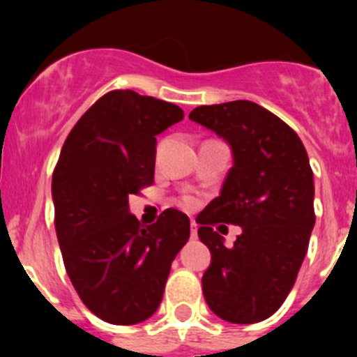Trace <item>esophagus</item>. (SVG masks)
Listing matches in <instances>:
<instances>
[{
  "mask_svg": "<svg viewBox=\"0 0 357 357\" xmlns=\"http://www.w3.org/2000/svg\"><path fill=\"white\" fill-rule=\"evenodd\" d=\"M191 238H193V239L198 238V227H197V223H195V222H191Z\"/></svg>",
  "mask_w": 357,
  "mask_h": 357,
  "instance_id": "34e87169",
  "label": "esophagus"
}]
</instances>
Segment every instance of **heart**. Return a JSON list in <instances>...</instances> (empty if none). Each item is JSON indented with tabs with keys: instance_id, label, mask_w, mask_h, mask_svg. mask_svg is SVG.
Returning a JSON list of instances; mask_svg holds the SVG:
<instances>
[{
	"instance_id": "obj_1",
	"label": "heart",
	"mask_w": 357,
	"mask_h": 357,
	"mask_svg": "<svg viewBox=\"0 0 357 357\" xmlns=\"http://www.w3.org/2000/svg\"><path fill=\"white\" fill-rule=\"evenodd\" d=\"M182 204H184L185 207H189V209H193V207L197 206V200H195L193 197H184L182 198Z\"/></svg>"
}]
</instances>
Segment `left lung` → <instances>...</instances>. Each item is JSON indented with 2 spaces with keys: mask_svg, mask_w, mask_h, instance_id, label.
Masks as SVG:
<instances>
[{
  "mask_svg": "<svg viewBox=\"0 0 357 357\" xmlns=\"http://www.w3.org/2000/svg\"><path fill=\"white\" fill-rule=\"evenodd\" d=\"M189 118L223 137L234 155L220 197L197 218L213 255L202 277L206 302L230 324L266 320L291 291L314 227L307 151L289 125L247 100L197 107ZM218 222L243 229L230 249L212 229Z\"/></svg>",
  "mask_w": 357,
  "mask_h": 357,
  "instance_id": "obj_1",
  "label": "left lung"
}]
</instances>
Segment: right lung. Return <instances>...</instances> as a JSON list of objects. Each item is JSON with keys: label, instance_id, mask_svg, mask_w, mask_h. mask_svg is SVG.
Here are the masks:
<instances>
[{"label": "right lung", "instance_id": "1", "mask_svg": "<svg viewBox=\"0 0 357 357\" xmlns=\"http://www.w3.org/2000/svg\"><path fill=\"white\" fill-rule=\"evenodd\" d=\"M184 118L178 105L135 91L103 94L66 137L52 178L66 272L91 313L134 326L155 313L189 218L166 209L143 225L128 197L153 184L155 135Z\"/></svg>", "mask_w": 357, "mask_h": 357}]
</instances>
